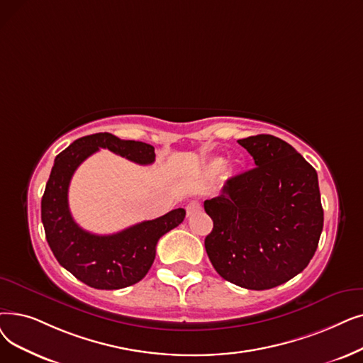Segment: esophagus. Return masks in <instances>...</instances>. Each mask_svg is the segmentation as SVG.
<instances>
[{
  "label": "esophagus",
  "mask_w": 363,
  "mask_h": 363,
  "mask_svg": "<svg viewBox=\"0 0 363 363\" xmlns=\"http://www.w3.org/2000/svg\"><path fill=\"white\" fill-rule=\"evenodd\" d=\"M201 209V204L199 201H190L186 204V215L191 216L193 213L199 212Z\"/></svg>",
  "instance_id": "obj_1"
}]
</instances>
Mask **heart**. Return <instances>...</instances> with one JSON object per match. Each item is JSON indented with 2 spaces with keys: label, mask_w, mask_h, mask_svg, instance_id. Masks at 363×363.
<instances>
[{
  "label": "heart",
  "mask_w": 363,
  "mask_h": 363,
  "mask_svg": "<svg viewBox=\"0 0 363 363\" xmlns=\"http://www.w3.org/2000/svg\"><path fill=\"white\" fill-rule=\"evenodd\" d=\"M227 167V162L224 159H215L212 162H209L208 164V173L211 177H216L219 173H223Z\"/></svg>",
  "instance_id": "1"
}]
</instances>
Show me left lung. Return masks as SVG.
<instances>
[{
    "label": "left lung",
    "mask_w": 363,
    "mask_h": 363,
    "mask_svg": "<svg viewBox=\"0 0 363 363\" xmlns=\"http://www.w3.org/2000/svg\"><path fill=\"white\" fill-rule=\"evenodd\" d=\"M238 143L257 167L204 200L213 220L204 247L223 279L246 289H272L301 273L318 249L323 228L318 173L273 135Z\"/></svg>",
    "instance_id": "1"
}]
</instances>
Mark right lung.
Wrapping results in <instances>:
<instances>
[{"label": "right lung", "mask_w": 363, "mask_h": 363, "mask_svg": "<svg viewBox=\"0 0 363 363\" xmlns=\"http://www.w3.org/2000/svg\"><path fill=\"white\" fill-rule=\"evenodd\" d=\"M99 148H108L138 164L155 160L152 145L123 140L106 132L74 140L56 155L41 200V220L57 262L90 288L111 291L128 288L145 277L155 258L157 242L182 223L185 211L173 209L109 235L83 230L69 212L68 188L77 167Z\"/></svg>", "instance_id": "right-lung-1"}]
</instances>
